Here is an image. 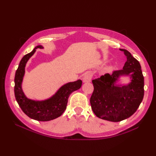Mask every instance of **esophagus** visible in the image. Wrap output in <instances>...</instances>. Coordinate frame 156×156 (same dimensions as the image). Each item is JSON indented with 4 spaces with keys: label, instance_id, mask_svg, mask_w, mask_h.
I'll return each mask as SVG.
<instances>
[{
    "label": "esophagus",
    "instance_id": "esophagus-1",
    "mask_svg": "<svg viewBox=\"0 0 156 156\" xmlns=\"http://www.w3.org/2000/svg\"><path fill=\"white\" fill-rule=\"evenodd\" d=\"M92 77V75L90 73H87L83 77V83H90L91 81Z\"/></svg>",
    "mask_w": 156,
    "mask_h": 156
}]
</instances>
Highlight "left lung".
<instances>
[{"label": "left lung", "mask_w": 156, "mask_h": 156, "mask_svg": "<svg viewBox=\"0 0 156 156\" xmlns=\"http://www.w3.org/2000/svg\"><path fill=\"white\" fill-rule=\"evenodd\" d=\"M120 51L127 58L123 69L92 80L94 92L90 100L96 116L114 122L133 115L144 97V77L139 62L129 51ZM127 76L129 83L122 84L120 78Z\"/></svg>", "instance_id": "8db88e82"}]
</instances>
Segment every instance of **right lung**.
Segmentation results:
<instances>
[{"instance_id":"obj_1","label":"right lung","mask_w":156,"mask_h":156,"mask_svg":"<svg viewBox=\"0 0 156 156\" xmlns=\"http://www.w3.org/2000/svg\"><path fill=\"white\" fill-rule=\"evenodd\" d=\"M37 49H44V47L36 46L30 53L25 55L21 60L14 79V93L19 105L28 116L37 121H49L62 115L66 108L70 94L81 88L82 81L78 79L76 81L63 84L53 96L44 100H34L28 98L22 89V83L27 63Z\"/></svg>"}]
</instances>
